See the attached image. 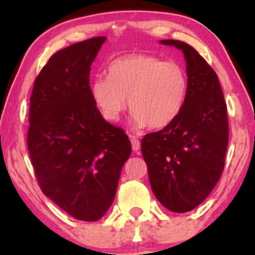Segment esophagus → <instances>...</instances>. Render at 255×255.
I'll return each mask as SVG.
<instances>
[{
  "label": "esophagus",
  "instance_id": "esophagus-1",
  "mask_svg": "<svg viewBox=\"0 0 255 255\" xmlns=\"http://www.w3.org/2000/svg\"><path fill=\"white\" fill-rule=\"evenodd\" d=\"M129 139H130V142H131V148H133V151H139L140 150V141L139 139H137L136 136L131 135L129 134Z\"/></svg>",
  "mask_w": 255,
  "mask_h": 255
}]
</instances>
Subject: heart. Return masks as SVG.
<instances>
[{
	"mask_svg": "<svg viewBox=\"0 0 255 255\" xmlns=\"http://www.w3.org/2000/svg\"><path fill=\"white\" fill-rule=\"evenodd\" d=\"M93 104L104 120L118 121L128 108L137 127H168L180 116L188 95L182 64L150 54H130L111 61L107 79L90 85Z\"/></svg>",
	"mask_w": 255,
	"mask_h": 255,
	"instance_id": "heart-1",
	"label": "heart"
}]
</instances>
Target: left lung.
Masks as SVG:
<instances>
[{
	"mask_svg": "<svg viewBox=\"0 0 255 255\" xmlns=\"http://www.w3.org/2000/svg\"><path fill=\"white\" fill-rule=\"evenodd\" d=\"M183 51L188 95L180 116L141 140L151 188L172 212L195 209L215 188L224 170L229 141L227 104L218 77L189 44L160 42Z\"/></svg>",
	"mask_w": 255,
	"mask_h": 255,
	"instance_id": "8db88e82",
	"label": "left lung"
}]
</instances>
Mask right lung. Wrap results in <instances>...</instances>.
I'll use <instances>...</instances> for the list:
<instances>
[{"mask_svg":"<svg viewBox=\"0 0 255 255\" xmlns=\"http://www.w3.org/2000/svg\"><path fill=\"white\" fill-rule=\"evenodd\" d=\"M105 37L55 52L34 80L27 148L44 194L73 218L96 222L115 199L131 153L127 134L102 118L90 95L91 64Z\"/></svg>","mask_w":255,"mask_h":255,"instance_id":"obj_1","label":"right lung"}]
</instances>
